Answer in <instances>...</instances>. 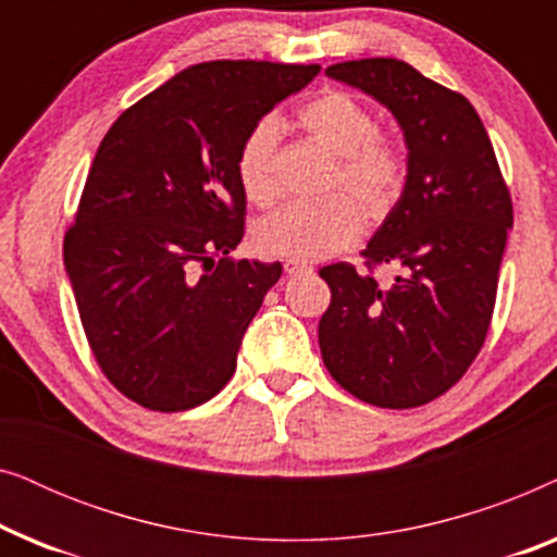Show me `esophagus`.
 Listing matches in <instances>:
<instances>
[{
	"mask_svg": "<svg viewBox=\"0 0 557 557\" xmlns=\"http://www.w3.org/2000/svg\"><path fill=\"white\" fill-rule=\"evenodd\" d=\"M284 271L288 273V276H304V273H311V265L304 261H286Z\"/></svg>",
	"mask_w": 557,
	"mask_h": 557,
	"instance_id": "34e87169",
	"label": "esophagus"
}]
</instances>
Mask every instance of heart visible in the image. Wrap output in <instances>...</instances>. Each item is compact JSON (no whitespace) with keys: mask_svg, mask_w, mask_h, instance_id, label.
Segmentation results:
<instances>
[{"mask_svg":"<svg viewBox=\"0 0 557 557\" xmlns=\"http://www.w3.org/2000/svg\"><path fill=\"white\" fill-rule=\"evenodd\" d=\"M296 126L337 157L332 189H345L364 218L377 223L395 208L408 177L406 149L395 136L377 132L375 116L360 98L326 88L296 111ZM278 141L276 119H261L240 141L235 172L250 202L271 205L278 197ZM354 203L334 195L322 202L286 205L258 225L256 246L304 263L337 253L360 238L362 215Z\"/></svg>","mask_w":557,"mask_h":557,"instance_id":"b5f03b06","label":"heart"}]
</instances>
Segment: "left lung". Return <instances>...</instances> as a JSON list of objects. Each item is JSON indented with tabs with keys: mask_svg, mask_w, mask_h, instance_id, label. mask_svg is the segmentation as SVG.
<instances>
[{
	"mask_svg": "<svg viewBox=\"0 0 557 557\" xmlns=\"http://www.w3.org/2000/svg\"><path fill=\"white\" fill-rule=\"evenodd\" d=\"M326 75L385 106L403 128L408 177L362 250L364 269H319L332 292L319 319L330 375L370 406L418 408L454 387L490 332L512 197L467 98L395 58L347 60ZM407 269L393 287L371 271Z\"/></svg>",
	"mask_w": 557,
	"mask_h": 557,
	"instance_id": "obj_1",
	"label": "left lung"
}]
</instances>
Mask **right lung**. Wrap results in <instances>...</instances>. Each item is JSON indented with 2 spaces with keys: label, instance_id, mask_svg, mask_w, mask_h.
<instances>
[{
  "label": "right lung",
  "instance_id": "right-lung-1",
  "mask_svg": "<svg viewBox=\"0 0 557 557\" xmlns=\"http://www.w3.org/2000/svg\"><path fill=\"white\" fill-rule=\"evenodd\" d=\"M319 65L212 60L113 121L90 164L65 271L103 375L141 408L187 410L227 385L281 263L233 261L246 233L240 141Z\"/></svg>",
  "mask_w": 557,
  "mask_h": 557
}]
</instances>
